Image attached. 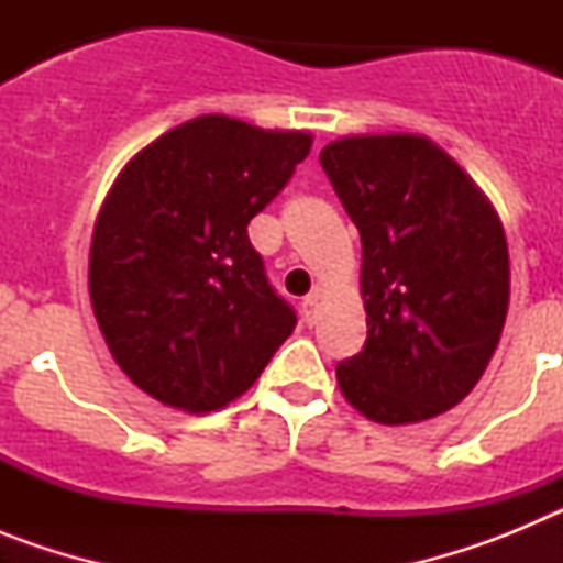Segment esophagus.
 Returning a JSON list of instances; mask_svg holds the SVG:
<instances>
[{
  "label": "esophagus",
  "instance_id": "esophagus-1",
  "mask_svg": "<svg viewBox=\"0 0 563 563\" xmlns=\"http://www.w3.org/2000/svg\"><path fill=\"white\" fill-rule=\"evenodd\" d=\"M316 307H318V292H310V296L301 298V316H305L307 324H312V318H316Z\"/></svg>",
  "mask_w": 563,
  "mask_h": 563
}]
</instances>
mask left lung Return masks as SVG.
Wrapping results in <instances>:
<instances>
[{"label":"left lung","instance_id":"1","mask_svg":"<svg viewBox=\"0 0 563 563\" xmlns=\"http://www.w3.org/2000/svg\"><path fill=\"white\" fill-rule=\"evenodd\" d=\"M321 166L363 245L366 343L335 366L343 397L386 426L431 420L474 389L510 301L501 222L420 134L330 143Z\"/></svg>","mask_w":563,"mask_h":563}]
</instances>
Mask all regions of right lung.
<instances>
[{
    "label": "right lung",
    "instance_id": "obj_1",
    "mask_svg": "<svg viewBox=\"0 0 563 563\" xmlns=\"http://www.w3.org/2000/svg\"><path fill=\"white\" fill-rule=\"evenodd\" d=\"M310 146L305 132L202 114L114 180L92 233L89 296L112 357L154 400L191 415L222 409L296 330L247 222Z\"/></svg>",
    "mask_w": 563,
    "mask_h": 563
}]
</instances>
